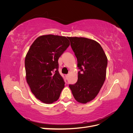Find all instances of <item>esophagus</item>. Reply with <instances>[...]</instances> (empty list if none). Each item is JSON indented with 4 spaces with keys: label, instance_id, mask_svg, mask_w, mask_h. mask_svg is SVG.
Masks as SVG:
<instances>
[{
    "label": "esophagus",
    "instance_id": "34e87169",
    "mask_svg": "<svg viewBox=\"0 0 133 133\" xmlns=\"http://www.w3.org/2000/svg\"><path fill=\"white\" fill-rule=\"evenodd\" d=\"M65 78H66V79H68V78H69V74L65 75Z\"/></svg>",
    "mask_w": 133,
    "mask_h": 133
}]
</instances>
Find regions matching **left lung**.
I'll return each instance as SVG.
<instances>
[{
  "label": "left lung",
  "instance_id": "1",
  "mask_svg": "<svg viewBox=\"0 0 133 133\" xmlns=\"http://www.w3.org/2000/svg\"><path fill=\"white\" fill-rule=\"evenodd\" d=\"M77 58L78 81L70 85L75 99L85 104L99 93L106 78L108 59L100 44L94 40L83 37H68Z\"/></svg>",
  "mask_w": 133,
  "mask_h": 133
}]
</instances>
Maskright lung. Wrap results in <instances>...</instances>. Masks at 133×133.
Wrapping results in <instances>:
<instances>
[{"label":"right lung","mask_w":133,"mask_h":133,"mask_svg":"<svg viewBox=\"0 0 133 133\" xmlns=\"http://www.w3.org/2000/svg\"><path fill=\"white\" fill-rule=\"evenodd\" d=\"M70 42L65 37L52 34L40 36L26 55V79L34 96L44 103L58 100L64 88L58 71V59Z\"/></svg>","instance_id":"right-lung-1"}]
</instances>
